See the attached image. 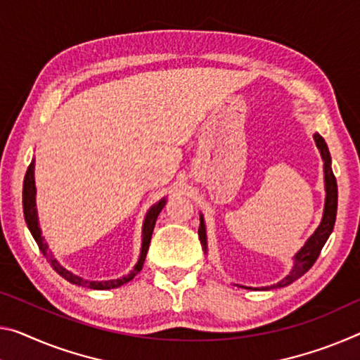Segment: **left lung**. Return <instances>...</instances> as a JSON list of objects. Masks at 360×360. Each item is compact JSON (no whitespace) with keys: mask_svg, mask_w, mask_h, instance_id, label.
Instances as JSON below:
<instances>
[{"mask_svg":"<svg viewBox=\"0 0 360 360\" xmlns=\"http://www.w3.org/2000/svg\"><path fill=\"white\" fill-rule=\"evenodd\" d=\"M314 139H316V144L321 150V155L323 158V173H325V192H327V197H325V208H323V218L321 226L317 227V231L312 233V237L304 243V247L300 250L295 256V266L292 272L288 274L287 277L283 278L276 285H271V287H262V290H271V288H282L287 287V285L293 283L296 278H300L301 276L311 269L314 262L317 261L319 255H321L322 248L325 242L328 240L330 233L333 231L335 226V219H336V208H338V187H336V178L332 171V167H330V152L328 147L325 144V141L321 134H314ZM198 237H200L203 248L207 250V237H205V222L203 218L200 216V227H198ZM247 288V287H245ZM258 290V288H255Z\"/></svg>","mask_w":360,"mask_h":360,"instance_id":"obj_1","label":"left lung"}]
</instances>
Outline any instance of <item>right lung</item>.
<instances>
[{
    "mask_svg": "<svg viewBox=\"0 0 360 360\" xmlns=\"http://www.w3.org/2000/svg\"><path fill=\"white\" fill-rule=\"evenodd\" d=\"M33 169H35V162L32 160V163L28 165V169L25 173V179H24V192H22V202H24V216H25V222L28 226V229H30L33 238H35L37 243H38V248L41 250V253L46 256L49 264L53 266V269L68 281L70 283H75L79 285V287H86V288H93V290H108V288H117L120 285L127 283L129 281H133L136 277V274H138L142 269V264H144V259H146V255H147V250H149V245H150V238H152V232H153V227H155V221L158 218L160 211L165 207V198L163 200H160L157 205H153V207L149 210V213L146 216V221H144V229H142V250H141V258L138 261V264L134 266V269L131 271L128 276H124L122 278H117V281H105V282H89V281H84V278L75 276V274H72L70 271H67L65 267H62L57 259H54V256L51 255V252H48V243L44 242V238L41 237V229H39L38 226V214H37V203H35V178H33Z\"/></svg>",
    "mask_w": 360,
    "mask_h": 360,
    "instance_id": "add662e5",
    "label": "right lung"
}]
</instances>
